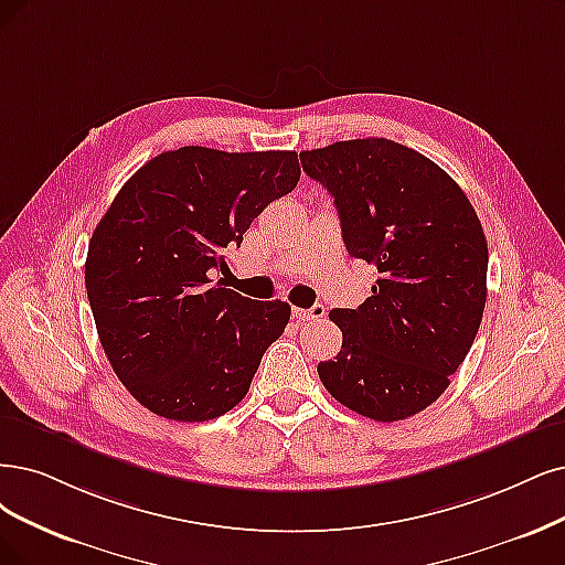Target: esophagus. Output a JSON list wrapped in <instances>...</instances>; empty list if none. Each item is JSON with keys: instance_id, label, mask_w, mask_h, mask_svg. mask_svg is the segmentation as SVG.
Masks as SVG:
<instances>
[{"instance_id": "esophagus-1", "label": "esophagus", "mask_w": 565, "mask_h": 565, "mask_svg": "<svg viewBox=\"0 0 565 565\" xmlns=\"http://www.w3.org/2000/svg\"><path fill=\"white\" fill-rule=\"evenodd\" d=\"M326 307L323 305H315V307H309V309H300V307H294V317L298 319V321H317V319H323L326 317Z\"/></svg>"}]
</instances>
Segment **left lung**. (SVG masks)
Wrapping results in <instances>:
<instances>
[{
    "instance_id": "obj_1",
    "label": "left lung",
    "mask_w": 565,
    "mask_h": 565,
    "mask_svg": "<svg viewBox=\"0 0 565 565\" xmlns=\"http://www.w3.org/2000/svg\"><path fill=\"white\" fill-rule=\"evenodd\" d=\"M300 160L335 198L349 254L380 271L359 309L328 315L342 349L319 363V377L367 419H407L445 393L482 323V223L443 167L391 139L335 141Z\"/></svg>"
}]
</instances>
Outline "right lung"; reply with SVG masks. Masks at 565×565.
Returning a JSON list of instances; mask_svg holds the SVG:
<instances>
[{
    "mask_svg": "<svg viewBox=\"0 0 565 565\" xmlns=\"http://www.w3.org/2000/svg\"><path fill=\"white\" fill-rule=\"evenodd\" d=\"M300 181L296 151H164L114 198L88 244L86 288L104 353L135 401L209 422L248 393L290 307L214 284L223 248Z\"/></svg>",
    "mask_w": 565,
    "mask_h": 565,
    "instance_id": "1",
    "label": "right lung"
}]
</instances>
